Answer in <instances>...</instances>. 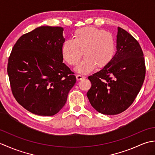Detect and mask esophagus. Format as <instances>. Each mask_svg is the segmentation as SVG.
<instances>
[{
    "mask_svg": "<svg viewBox=\"0 0 155 155\" xmlns=\"http://www.w3.org/2000/svg\"><path fill=\"white\" fill-rule=\"evenodd\" d=\"M76 78H77V81H81V80L84 79V78H86V77H83V76L80 75V74H77V75H76Z\"/></svg>",
    "mask_w": 155,
    "mask_h": 155,
    "instance_id": "obj_1",
    "label": "esophagus"
}]
</instances>
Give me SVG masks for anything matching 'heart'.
<instances>
[{"instance_id":"b5f03b06","label":"heart","mask_w":155,"mask_h":155,"mask_svg":"<svg viewBox=\"0 0 155 155\" xmlns=\"http://www.w3.org/2000/svg\"><path fill=\"white\" fill-rule=\"evenodd\" d=\"M83 61L75 68L82 74H88L97 67H106L113 59L115 42L109 32L94 27H84L75 31L74 39H67L62 47V54L67 63L77 66L83 56Z\"/></svg>"}]
</instances>
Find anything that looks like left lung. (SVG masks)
Wrapping results in <instances>:
<instances>
[{
  "instance_id": "left-lung-1",
  "label": "left lung",
  "mask_w": 155,
  "mask_h": 155,
  "mask_svg": "<svg viewBox=\"0 0 155 155\" xmlns=\"http://www.w3.org/2000/svg\"><path fill=\"white\" fill-rule=\"evenodd\" d=\"M145 62L139 42L118 27L117 52L109 64L88 77L87 95L95 110L107 115L123 113L133 104L145 77Z\"/></svg>"
}]
</instances>
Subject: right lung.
Masks as SVG:
<instances>
[{
    "label": "right lung",
    "mask_w": 155,
    "mask_h": 155,
    "mask_svg": "<svg viewBox=\"0 0 155 155\" xmlns=\"http://www.w3.org/2000/svg\"><path fill=\"white\" fill-rule=\"evenodd\" d=\"M61 27H40L23 35L8 58L7 72L13 96L31 113L49 117L67 102L76 77L62 62L65 41Z\"/></svg>",
    "instance_id": "1"
}]
</instances>
